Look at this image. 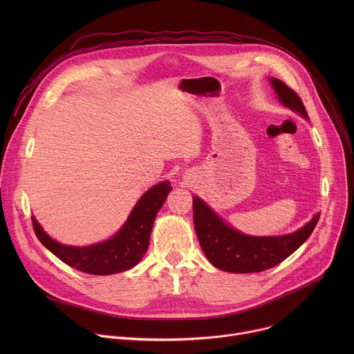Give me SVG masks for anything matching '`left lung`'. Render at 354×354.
Here are the masks:
<instances>
[{"instance_id":"obj_1","label":"left lung","mask_w":354,"mask_h":354,"mask_svg":"<svg viewBox=\"0 0 354 354\" xmlns=\"http://www.w3.org/2000/svg\"><path fill=\"white\" fill-rule=\"evenodd\" d=\"M280 104L308 119L299 96L283 81L270 78ZM319 213L295 232L279 236H250L217 216L200 197H193V223L200 246L210 263L224 272L257 273L274 268L295 252L313 234Z\"/></svg>"}]
</instances>
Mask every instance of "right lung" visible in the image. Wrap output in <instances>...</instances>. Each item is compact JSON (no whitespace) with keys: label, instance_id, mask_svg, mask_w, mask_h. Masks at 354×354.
Wrapping results in <instances>:
<instances>
[{"label":"right lung","instance_id":"1","mask_svg":"<svg viewBox=\"0 0 354 354\" xmlns=\"http://www.w3.org/2000/svg\"><path fill=\"white\" fill-rule=\"evenodd\" d=\"M172 190L168 180L148 189L133 207L127 221L109 239L89 246L63 245L41 228L35 217L32 224L37 239L66 265L89 274L106 276L134 268L145 255L156 217Z\"/></svg>","mask_w":354,"mask_h":354}]
</instances>
